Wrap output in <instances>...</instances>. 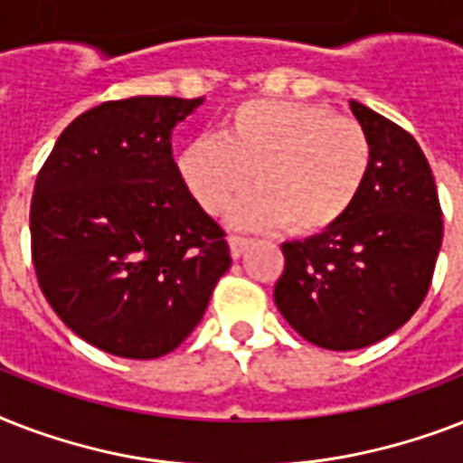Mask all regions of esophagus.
I'll return each mask as SVG.
<instances>
[{
	"label": "esophagus",
	"mask_w": 463,
	"mask_h": 463,
	"mask_svg": "<svg viewBox=\"0 0 463 463\" xmlns=\"http://www.w3.org/2000/svg\"><path fill=\"white\" fill-rule=\"evenodd\" d=\"M228 245H231L232 260H240V257H242V254H245L247 247L252 245V240L238 238V235H231V238H228Z\"/></svg>",
	"instance_id": "obj_1"
}]
</instances>
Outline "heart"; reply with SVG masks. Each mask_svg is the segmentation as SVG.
Returning <instances> with one entry per match:
<instances>
[{"instance_id":"b5f03b06","label":"heart","mask_w":463,"mask_h":463,"mask_svg":"<svg viewBox=\"0 0 463 463\" xmlns=\"http://www.w3.org/2000/svg\"><path fill=\"white\" fill-rule=\"evenodd\" d=\"M373 163L365 129L322 105L245 100L223 119L221 137H196L177 156L189 196L218 213L254 177L257 187L228 209L238 231L286 225L293 235L334 228L358 202Z\"/></svg>"}]
</instances>
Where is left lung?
Wrapping results in <instances>:
<instances>
[{
	"mask_svg": "<svg viewBox=\"0 0 463 463\" xmlns=\"http://www.w3.org/2000/svg\"><path fill=\"white\" fill-rule=\"evenodd\" d=\"M373 163L341 223L283 242L286 269L274 300L309 344L358 351L409 322L428 296L442 245L435 177L416 139L358 100Z\"/></svg>",
	"mask_w": 463,
	"mask_h": 463,
	"instance_id": "obj_1",
	"label": "left lung"
}]
</instances>
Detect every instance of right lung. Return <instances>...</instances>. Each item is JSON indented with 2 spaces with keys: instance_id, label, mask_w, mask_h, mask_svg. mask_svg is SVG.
<instances>
[{
  "instance_id": "1",
  "label": "right lung",
  "mask_w": 463,
  "mask_h": 463,
  "mask_svg": "<svg viewBox=\"0 0 463 463\" xmlns=\"http://www.w3.org/2000/svg\"><path fill=\"white\" fill-rule=\"evenodd\" d=\"M203 98L137 96L83 112L35 180L33 264L76 336L132 360L175 351L231 269L225 232L189 196L173 129Z\"/></svg>"
}]
</instances>
